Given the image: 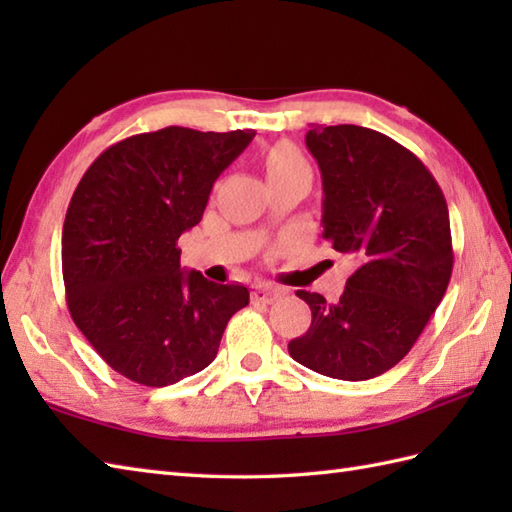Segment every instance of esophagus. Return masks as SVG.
Returning a JSON list of instances; mask_svg holds the SVG:
<instances>
[{
    "mask_svg": "<svg viewBox=\"0 0 512 512\" xmlns=\"http://www.w3.org/2000/svg\"><path fill=\"white\" fill-rule=\"evenodd\" d=\"M281 297V290L275 286H268V284H259L250 292V299L253 303H273Z\"/></svg>",
    "mask_w": 512,
    "mask_h": 512,
    "instance_id": "1",
    "label": "esophagus"
}]
</instances>
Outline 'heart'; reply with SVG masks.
Returning <instances> with one entry per match:
<instances>
[{
  "label": "heart",
  "mask_w": 512,
  "mask_h": 512,
  "mask_svg": "<svg viewBox=\"0 0 512 512\" xmlns=\"http://www.w3.org/2000/svg\"><path fill=\"white\" fill-rule=\"evenodd\" d=\"M264 169L268 178H277V176H286V173H292V171H308V165L295 145L277 143L275 147H270L266 151Z\"/></svg>",
  "instance_id": "1"
}]
</instances>
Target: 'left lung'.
<instances>
[{
	"label": "left lung",
	"mask_w": 512,
	"mask_h": 512,
	"mask_svg": "<svg viewBox=\"0 0 512 512\" xmlns=\"http://www.w3.org/2000/svg\"><path fill=\"white\" fill-rule=\"evenodd\" d=\"M306 145L321 169L323 237L356 270L339 301L297 292L312 323L288 352L317 374L367 380L409 354L447 292V200L409 149L374 129L312 125Z\"/></svg>",
	"instance_id": "1"
}]
</instances>
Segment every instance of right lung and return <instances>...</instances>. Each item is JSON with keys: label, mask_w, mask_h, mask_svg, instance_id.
<instances>
[{"label": "right lung", "mask_w": 512, "mask_h": 512, "mask_svg": "<svg viewBox=\"0 0 512 512\" xmlns=\"http://www.w3.org/2000/svg\"><path fill=\"white\" fill-rule=\"evenodd\" d=\"M255 132L165 127L107 147L76 187L63 222L68 308L114 372L167 387L213 363L242 284L180 268L178 239L202 220L213 182Z\"/></svg>", "instance_id": "add662e5"}]
</instances>
